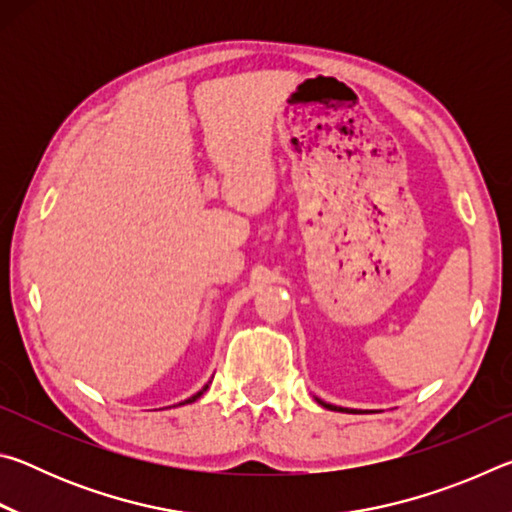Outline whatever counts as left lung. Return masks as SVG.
I'll return each instance as SVG.
<instances>
[{"label": "left lung", "mask_w": 512, "mask_h": 512, "mask_svg": "<svg viewBox=\"0 0 512 512\" xmlns=\"http://www.w3.org/2000/svg\"><path fill=\"white\" fill-rule=\"evenodd\" d=\"M325 406V409H329V411H345V409H339V406H332V404H325V402H320Z\"/></svg>", "instance_id": "obj_1"}]
</instances>
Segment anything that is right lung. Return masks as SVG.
<instances>
[{"mask_svg": "<svg viewBox=\"0 0 512 512\" xmlns=\"http://www.w3.org/2000/svg\"><path fill=\"white\" fill-rule=\"evenodd\" d=\"M203 391H207V386L203 388ZM203 391H201V393H196V395L192 397V400H187V402H196V400H198V397H201V395H203Z\"/></svg>", "mask_w": 512, "mask_h": 512, "instance_id": "1", "label": "right lung"}]
</instances>
